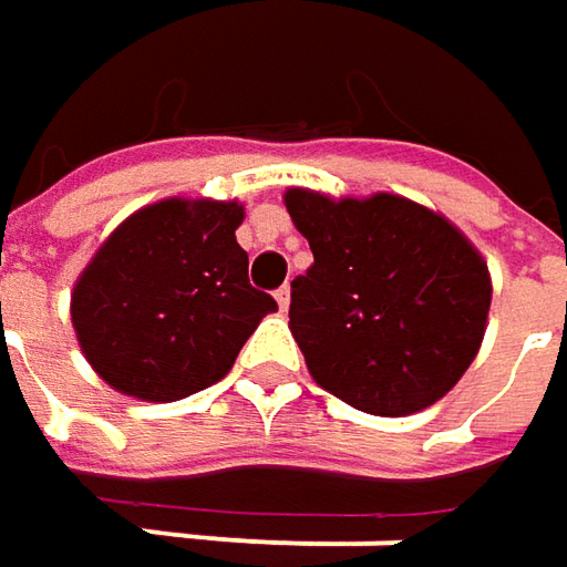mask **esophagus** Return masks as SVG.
Returning a JSON list of instances; mask_svg holds the SVG:
<instances>
[{"label": "esophagus", "instance_id": "esophagus-1", "mask_svg": "<svg viewBox=\"0 0 567 567\" xmlns=\"http://www.w3.org/2000/svg\"><path fill=\"white\" fill-rule=\"evenodd\" d=\"M274 299H277L280 312H287V309H290V287H280V290L274 293Z\"/></svg>", "mask_w": 567, "mask_h": 567}]
</instances>
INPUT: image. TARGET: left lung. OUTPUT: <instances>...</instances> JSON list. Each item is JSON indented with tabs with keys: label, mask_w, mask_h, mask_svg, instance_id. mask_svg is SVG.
Masks as SVG:
<instances>
[{
	"label": "left lung",
	"mask_w": 567,
	"mask_h": 567,
	"mask_svg": "<svg viewBox=\"0 0 567 567\" xmlns=\"http://www.w3.org/2000/svg\"><path fill=\"white\" fill-rule=\"evenodd\" d=\"M316 255L290 290V331L312 379L375 416L425 410L476 357L489 268L442 214L401 195L328 198L287 188Z\"/></svg>",
	"instance_id": "left-lung-1"
}]
</instances>
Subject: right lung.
Wrapping results in <instances>:
<instances>
[{"mask_svg": "<svg viewBox=\"0 0 567 567\" xmlns=\"http://www.w3.org/2000/svg\"><path fill=\"white\" fill-rule=\"evenodd\" d=\"M239 202L164 198L113 229L72 290L84 360L120 394L183 401L233 369L277 309L249 284Z\"/></svg>", "mask_w": 567, "mask_h": 567, "instance_id": "add662e5", "label": "right lung"}]
</instances>
